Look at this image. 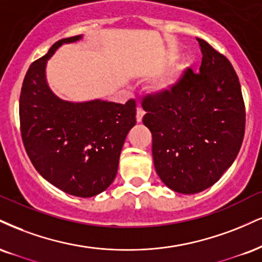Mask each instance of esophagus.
Returning a JSON list of instances; mask_svg holds the SVG:
<instances>
[{"mask_svg":"<svg viewBox=\"0 0 262 262\" xmlns=\"http://www.w3.org/2000/svg\"><path fill=\"white\" fill-rule=\"evenodd\" d=\"M144 115H145L144 110L141 108L140 106H138V108H137V122H141V121H143Z\"/></svg>","mask_w":262,"mask_h":262,"instance_id":"esophagus-1","label":"esophagus"}]
</instances>
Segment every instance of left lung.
Listing matches in <instances>:
<instances>
[{"mask_svg":"<svg viewBox=\"0 0 262 262\" xmlns=\"http://www.w3.org/2000/svg\"><path fill=\"white\" fill-rule=\"evenodd\" d=\"M200 73L190 67L169 90L141 100L152 157L172 190L196 194L221 178L241 150L245 105L231 62L203 39Z\"/></svg>","mask_w":262,"mask_h":262,"instance_id":"1","label":"left lung"}]
</instances>
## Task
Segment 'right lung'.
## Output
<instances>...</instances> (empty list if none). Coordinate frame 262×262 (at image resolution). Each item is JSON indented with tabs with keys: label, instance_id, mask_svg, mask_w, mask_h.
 Returning a JSON list of instances; mask_svg holds the SVG:
<instances>
[{
	"label": "right lung",
	"instance_id": "1",
	"mask_svg": "<svg viewBox=\"0 0 262 262\" xmlns=\"http://www.w3.org/2000/svg\"><path fill=\"white\" fill-rule=\"evenodd\" d=\"M30 64L19 97L20 135L25 151L46 181L74 196L90 198L110 187L118 169L128 132L137 123V103L89 101L73 103L53 95L45 78L47 59L62 43Z\"/></svg>",
	"mask_w": 262,
	"mask_h": 262
}]
</instances>
